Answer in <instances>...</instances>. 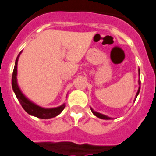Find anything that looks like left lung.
I'll return each instance as SVG.
<instances>
[{
	"label": "left lung",
	"mask_w": 156,
	"mask_h": 156,
	"mask_svg": "<svg viewBox=\"0 0 156 156\" xmlns=\"http://www.w3.org/2000/svg\"><path fill=\"white\" fill-rule=\"evenodd\" d=\"M139 74H140V70H139ZM140 80L139 79V84H140ZM139 92H140V88H139L137 93H136V97H137V95L139 94ZM91 111H92V112H93L94 115H96V116H97V117L100 118V119H110V118H109V117H107L106 115H102V114H100V113H98V112H94V111H93V109H91Z\"/></svg>",
	"instance_id": "8db88e82"
}]
</instances>
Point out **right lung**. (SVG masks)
Here are the masks:
<instances>
[{
  "mask_svg": "<svg viewBox=\"0 0 156 156\" xmlns=\"http://www.w3.org/2000/svg\"><path fill=\"white\" fill-rule=\"evenodd\" d=\"M20 54L18 55L17 58L16 59V63H15V67L13 70L12 73V86L13 91L15 92L16 97L18 99V101H20V104L22 105L23 108L26 112H27L30 115L35 116V117L39 118V119H51V118L55 117L61 113L62 111L64 109L65 105L63 104L60 107L55 108H50V109H45V108H42L41 107L37 106L31 101H30L28 99L25 97L22 92L20 91V88L17 84V80H16V75H17V63H18V59L20 57Z\"/></svg>",
  "mask_w": 156,
  "mask_h": 156,
  "instance_id": "1",
  "label": "right lung"
}]
</instances>
